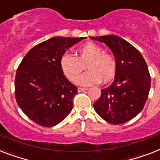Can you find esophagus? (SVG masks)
I'll return each mask as SVG.
<instances>
[{
    "label": "esophagus",
    "instance_id": "obj_1",
    "mask_svg": "<svg viewBox=\"0 0 160 160\" xmlns=\"http://www.w3.org/2000/svg\"><path fill=\"white\" fill-rule=\"evenodd\" d=\"M87 88H82V87H79L78 88V92H83V91H85L87 90Z\"/></svg>",
    "mask_w": 160,
    "mask_h": 160
}]
</instances>
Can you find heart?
Returning <instances> with one entry per match:
<instances>
[{
	"mask_svg": "<svg viewBox=\"0 0 160 160\" xmlns=\"http://www.w3.org/2000/svg\"><path fill=\"white\" fill-rule=\"evenodd\" d=\"M77 57L65 53L61 58V68L71 82H76L85 68L89 71L81 76L79 83L82 85H92L100 80L107 83L115 76L116 60L111 54L103 52L100 46L93 42L85 43L76 50Z\"/></svg>",
	"mask_w": 160,
	"mask_h": 160,
	"instance_id": "b5f03b06",
	"label": "heart"
}]
</instances>
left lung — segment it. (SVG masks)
I'll return each instance as SVG.
<instances>
[{
	"label": "left lung",
	"mask_w": 160,
	"mask_h": 160,
	"mask_svg": "<svg viewBox=\"0 0 160 160\" xmlns=\"http://www.w3.org/2000/svg\"><path fill=\"white\" fill-rule=\"evenodd\" d=\"M104 42L113 52L117 62L114 81L101 89L93 108L108 123L122 124L143 109L150 89V75L145 59L134 46L116 35L91 37Z\"/></svg>",
	"instance_id": "1"
}]
</instances>
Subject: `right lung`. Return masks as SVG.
I'll return each mask as SVG.
<instances>
[{"instance_id": "add662e5", "label": "right lung", "mask_w": 160, "mask_h": 160, "mask_svg": "<svg viewBox=\"0 0 160 160\" xmlns=\"http://www.w3.org/2000/svg\"><path fill=\"white\" fill-rule=\"evenodd\" d=\"M84 38H52L33 47L20 62L15 75V99L35 123L53 127L71 112L77 87L65 76L60 62L67 49Z\"/></svg>"}]
</instances>
